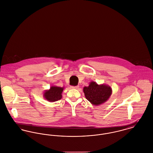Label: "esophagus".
Returning a JSON list of instances; mask_svg holds the SVG:
<instances>
[{
	"instance_id": "esophagus-1",
	"label": "esophagus",
	"mask_w": 153,
	"mask_h": 153,
	"mask_svg": "<svg viewBox=\"0 0 153 153\" xmlns=\"http://www.w3.org/2000/svg\"><path fill=\"white\" fill-rule=\"evenodd\" d=\"M79 85H76V86H71V88L72 89H77L79 88Z\"/></svg>"
}]
</instances>
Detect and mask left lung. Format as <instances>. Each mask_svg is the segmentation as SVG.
I'll list each match as a JSON object with an SVG mask.
<instances>
[{"instance_id":"left-lung-1","label":"left lung","mask_w":153,"mask_h":153,"mask_svg":"<svg viewBox=\"0 0 153 153\" xmlns=\"http://www.w3.org/2000/svg\"><path fill=\"white\" fill-rule=\"evenodd\" d=\"M83 91L85 98L95 106L105 103L112 93L110 86L105 84L98 85L94 81H91L89 86L84 87Z\"/></svg>"}]
</instances>
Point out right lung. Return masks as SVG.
<instances>
[{
    "label": "right lung",
    "instance_id": "add662e5",
    "mask_svg": "<svg viewBox=\"0 0 153 153\" xmlns=\"http://www.w3.org/2000/svg\"><path fill=\"white\" fill-rule=\"evenodd\" d=\"M63 87L52 86L44 92V98L49 102H55L62 98Z\"/></svg>",
    "mask_w": 153,
    "mask_h": 153
}]
</instances>
